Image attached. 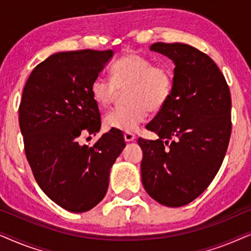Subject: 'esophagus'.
<instances>
[{"label": "esophagus", "instance_id": "34e87169", "mask_svg": "<svg viewBox=\"0 0 251 251\" xmlns=\"http://www.w3.org/2000/svg\"><path fill=\"white\" fill-rule=\"evenodd\" d=\"M136 139V136L133 135L132 132H126L125 133V140L126 143H130V142H133V140Z\"/></svg>", "mask_w": 251, "mask_h": 251}]
</instances>
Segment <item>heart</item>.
Here are the masks:
<instances>
[{"mask_svg":"<svg viewBox=\"0 0 251 251\" xmlns=\"http://www.w3.org/2000/svg\"><path fill=\"white\" fill-rule=\"evenodd\" d=\"M112 81L98 76L90 85L94 101L100 108L112 104L119 89L129 87L128 105L109 111L104 118L105 126L120 131H133L145 121L149 111H160L169 100L174 88L171 71L163 65L136 52H126L111 67Z\"/></svg>","mask_w":251,"mask_h":251,"instance_id":"b5f03b06","label":"heart"}]
</instances>
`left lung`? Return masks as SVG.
<instances>
[{
    "mask_svg": "<svg viewBox=\"0 0 251 251\" xmlns=\"http://www.w3.org/2000/svg\"><path fill=\"white\" fill-rule=\"evenodd\" d=\"M151 51L175 64L169 100L146 129L156 140L138 139L142 181L151 198L181 207L203 193L217 175L231 137V94L215 61L184 43H154Z\"/></svg>",
    "mask_w": 251,
    "mask_h": 251,
    "instance_id": "8db88e82",
    "label": "left lung"
}]
</instances>
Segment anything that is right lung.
Wrapping results in <instances>:
<instances>
[{
	"mask_svg": "<svg viewBox=\"0 0 251 251\" xmlns=\"http://www.w3.org/2000/svg\"><path fill=\"white\" fill-rule=\"evenodd\" d=\"M112 50L57 52L30 73L19 105L26 157L44 193L71 212H85L104 199L109 171L125 149L123 133L106 132L94 146L83 133L100 130V113L90 94L92 81Z\"/></svg>",
	"mask_w": 251,
	"mask_h": 251,
	"instance_id": "right-lung-1",
	"label": "right lung"
}]
</instances>
